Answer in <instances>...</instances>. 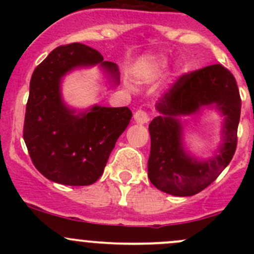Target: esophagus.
<instances>
[{
    "instance_id": "34e87169",
    "label": "esophagus",
    "mask_w": 254,
    "mask_h": 254,
    "mask_svg": "<svg viewBox=\"0 0 254 254\" xmlns=\"http://www.w3.org/2000/svg\"><path fill=\"white\" fill-rule=\"evenodd\" d=\"M134 119L135 122L139 123V124H146V123L150 120V115H148L147 112L142 111V109H139V111L135 112Z\"/></svg>"
}]
</instances>
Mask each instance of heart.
Masks as SVG:
<instances>
[{
    "mask_svg": "<svg viewBox=\"0 0 254 254\" xmlns=\"http://www.w3.org/2000/svg\"><path fill=\"white\" fill-rule=\"evenodd\" d=\"M167 65V61L165 59H157V66L158 67H165Z\"/></svg>",
    "mask_w": 254,
    "mask_h": 254,
    "instance_id": "b5f03b06",
    "label": "heart"
}]
</instances>
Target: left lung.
Returning a JSON list of instances; mask_svg holds the SVG:
<instances>
[{
  "instance_id": "obj_1",
  "label": "left lung",
  "mask_w": 254,
  "mask_h": 254,
  "mask_svg": "<svg viewBox=\"0 0 254 254\" xmlns=\"http://www.w3.org/2000/svg\"><path fill=\"white\" fill-rule=\"evenodd\" d=\"M216 103L227 115L220 155L207 163L189 158L181 147L176 115L195 112L200 105ZM161 113L148 125L151 136L148 178L160 190L189 196L209 187L231 162L237 147L241 97L234 75L221 65H210L179 76L158 99Z\"/></svg>"
}]
</instances>
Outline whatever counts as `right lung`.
<instances>
[{
  "mask_svg": "<svg viewBox=\"0 0 254 254\" xmlns=\"http://www.w3.org/2000/svg\"><path fill=\"white\" fill-rule=\"evenodd\" d=\"M101 65L118 81L114 63L81 43L60 45L35 67L30 78L23 139L43 176L65 186H91L103 175L118 137L129 125L127 107L96 106L73 115L61 101L60 79L77 66Z\"/></svg>",
  "mask_w": 254,
  "mask_h": 254,
  "instance_id": "1",
  "label": "right lung"
}]
</instances>
